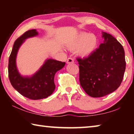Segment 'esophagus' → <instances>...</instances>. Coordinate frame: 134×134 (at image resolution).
<instances>
[{"label":"esophagus","mask_w":134,"mask_h":134,"mask_svg":"<svg viewBox=\"0 0 134 134\" xmlns=\"http://www.w3.org/2000/svg\"><path fill=\"white\" fill-rule=\"evenodd\" d=\"M74 62V59L72 58H69L67 60V64H71V63H73Z\"/></svg>","instance_id":"esophagus-1"}]
</instances>
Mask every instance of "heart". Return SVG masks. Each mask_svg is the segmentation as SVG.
I'll list each match as a JSON object with an SVG mask.
<instances>
[{"instance_id": "1", "label": "heart", "mask_w": 134, "mask_h": 134, "mask_svg": "<svg viewBox=\"0 0 134 134\" xmlns=\"http://www.w3.org/2000/svg\"><path fill=\"white\" fill-rule=\"evenodd\" d=\"M98 44L96 36L92 34L80 33L70 41L68 47L71 50H76L78 55L86 57L96 50Z\"/></svg>"}]
</instances>
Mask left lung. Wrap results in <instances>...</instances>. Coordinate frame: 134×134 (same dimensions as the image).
I'll list each match as a JSON object with an SVG mask.
<instances>
[{
	"label": "left lung",
	"mask_w": 134,
	"mask_h": 134,
	"mask_svg": "<svg viewBox=\"0 0 134 134\" xmlns=\"http://www.w3.org/2000/svg\"><path fill=\"white\" fill-rule=\"evenodd\" d=\"M103 42L87 57L77 58L79 80L85 92L93 97L115 91L123 80L126 62L122 45L109 34L102 32Z\"/></svg>",
	"instance_id": "1"
}]
</instances>
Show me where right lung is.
I'll use <instances>...</instances> for the list:
<instances>
[{"label": "right lung", "instance_id": "obj_1", "mask_svg": "<svg viewBox=\"0 0 134 134\" xmlns=\"http://www.w3.org/2000/svg\"><path fill=\"white\" fill-rule=\"evenodd\" d=\"M38 35L36 29L25 32L15 41L9 58L8 73L13 88L27 98L39 100L47 98L55 90L54 76L57 71L65 65V62L49 58L45 61L40 69L31 76H23L18 71L16 59L18 50L26 39Z\"/></svg>", "mask_w": 134, "mask_h": 134}]
</instances>
